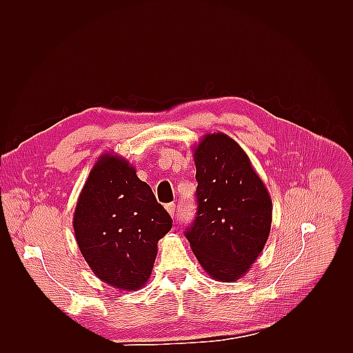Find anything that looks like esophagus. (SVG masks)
<instances>
[{
  "label": "esophagus",
  "mask_w": 353,
  "mask_h": 353,
  "mask_svg": "<svg viewBox=\"0 0 353 353\" xmlns=\"http://www.w3.org/2000/svg\"><path fill=\"white\" fill-rule=\"evenodd\" d=\"M165 209H166V212L169 213V215L174 218V215H175V203H169V205L165 206Z\"/></svg>",
  "instance_id": "34e87169"
}]
</instances>
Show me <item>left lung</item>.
Listing matches in <instances>:
<instances>
[{
    "label": "left lung",
    "instance_id": "obj_1",
    "mask_svg": "<svg viewBox=\"0 0 353 353\" xmlns=\"http://www.w3.org/2000/svg\"><path fill=\"white\" fill-rule=\"evenodd\" d=\"M193 152L199 206L185 237L213 280L237 281L270 237L271 196L249 156L227 134H206Z\"/></svg>",
    "mask_w": 353,
    "mask_h": 353
}]
</instances>
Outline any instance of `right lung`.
<instances>
[{"label": "right lung", "mask_w": 353, "mask_h": 353, "mask_svg": "<svg viewBox=\"0 0 353 353\" xmlns=\"http://www.w3.org/2000/svg\"><path fill=\"white\" fill-rule=\"evenodd\" d=\"M170 228L169 213L135 168L119 154H101L73 213L74 239L95 276L119 290L141 288Z\"/></svg>", "instance_id": "right-lung-1"}]
</instances>
